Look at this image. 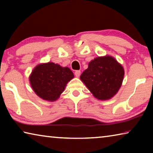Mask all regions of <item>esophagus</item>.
Instances as JSON below:
<instances>
[{
	"label": "esophagus",
	"mask_w": 153,
	"mask_h": 153,
	"mask_svg": "<svg viewBox=\"0 0 153 153\" xmlns=\"http://www.w3.org/2000/svg\"><path fill=\"white\" fill-rule=\"evenodd\" d=\"M80 74H81V71H80L79 70H77L75 71V76H76L77 77H79Z\"/></svg>",
	"instance_id": "obj_1"
}]
</instances>
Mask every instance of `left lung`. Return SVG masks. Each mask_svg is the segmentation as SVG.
<instances>
[{
	"instance_id": "obj_1",
	"label": "left lung",
	"mask_w": 153,
	"mask_h": 153,
	"mask_svg": "<svg viewBox=\"0 0 153 153\" xmlns=\"http://www.w3.org/2000/svg\"><path fill=\"white\" fill-rule=\"evenodd\" d=\"M124 69L111 56H98L91 61L80 76L93 96L98 100H108L117 94L122 84Z\"/></svg>"
}]
</instances>
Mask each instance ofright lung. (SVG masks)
Returning a JSON list of instances; mask_svg holds the SVG:
<instances>
[{
	"label": "right lung",
	"mask_w": 153,
	"mask_h": 153,
	"mask_svg": "<svg viewBox=\"0 0 153 153\" xmlns=\"http://www.w3.org/2000/svg\"><path fill=\"white\" fill-rule=\"evenodd\" d=\"M74 77L69 67L48 62L36 66L29 79L31 86L38 97L48 101H55Z\"/></svg>",
	"instance_id": "add662e5"
}]
</instances>
